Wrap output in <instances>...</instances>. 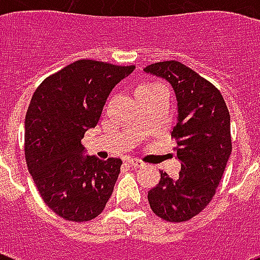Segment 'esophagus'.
Instances as JSON below:
<instances>
[{
  "label": "esophagus",
  "mask_w": 260,
  "mask_h": 260,
  "mask_svg": "<svg viewBox=\"0 0 260 260\" xmlns=\"http://www.w3.org/2000/svg\"><path fill=\"white\" fill-rule=\"evenodd\" d=\"M128 165H129L131 167H134V169H142V167L146 166V163H143L142 160H139V159L135 158L128 159Z\"/></svg>",
  "instance_id": "esophagus-1"
}]
</instances>
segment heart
I'll return each mask as SVG.
<instances>
[{
	"instance_id": "b5f03b06",
	"label": "heart",
	"mask_w": 260,
	"mask_h": 260,
	"mask_svg": "<svg viewBox=\"0 0 260 260\" xmlns=\"http://www.w3.org/2000/svg\"><path fill=\"white\" fill-rule=\"evenodd\" d=\"M155 85H158V83H154V82H147V83H143L140 87H151V86H155ZM139 87V89H140Z\"/></svg>"
}]
</instances>
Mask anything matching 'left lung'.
Here are the masks:
<instances>
[{"instance_id":"left-lung-1","label":"left lung","mask_w":260,"mask_h":260,"mask_svg":"<svg viewBox=\"0 0 260 260\" xmlns=\"http://www.w3.org/2000/svg\"><path fill=\"white\" fill-rule=\"evenodd\" d=\"M147 74L166 79L177 97V158L181 173L148 191L152 212L170 222L187 221L212 201L231 156V116L221 93L185 64L166 60L150 64Z\"/></svg>"}]
</instances>
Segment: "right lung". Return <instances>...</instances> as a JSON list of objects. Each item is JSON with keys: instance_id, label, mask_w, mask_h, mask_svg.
<instances>
[{"instance_id": "right-lung-1", "label": "right lung", "mask_w": 260, "mask_h": 260, "mask_svg": "<svg viewBox=\"0 0 260 260\" xmlns=\"http://www.w3.org/2000/svg\"><path fill=\"white\" fill-rule=\"evenodd\" d=\"M135 66L77 60L40 83L25 116V160L46 205L64 220L97 217L113 193L122 162L85 155L110 91Z\"/></svg>"}]
</instances>
